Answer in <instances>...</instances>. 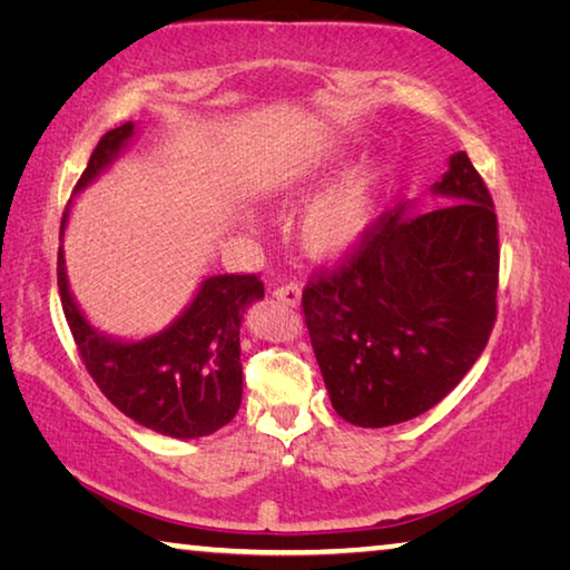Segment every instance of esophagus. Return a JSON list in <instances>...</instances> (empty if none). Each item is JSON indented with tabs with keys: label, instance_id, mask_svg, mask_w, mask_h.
Listing matches in <instances>:
<instances>
[{
	"label": "esophagus",
	"instance_id": "esophagus-1",
	"mask_svg": "<svg viewBox=\"0 0 570 570\" xmlns=\"http://www.w3.org/2000/svg\"><path fill=\"white\" fill-rule=\"evenodd\" d=\"M275 301L291 305V308H297L301 305V297H303V291L297 285H283V287H275Z\"/></svg>",
	"mask_w": 570,
	"mask_h": 570
}]
</instances>
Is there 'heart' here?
<instances>
[{
    "label": "heart",
    "instance_id": "obj_1",
    "mask_svg": "<svg viewBox=\"0 0 570 570\" xmlns=\"http://www.w3.org/2000/svg\"><path fill=\"white\" fill-rule=\"evenodd\" d=\"M336 147L318 142L303 153L285 157L267 173H262L259 188L267 194H283L297 183L334 160ZM384 188V160L376 153H362L344 165L334 178L305 200L293 222V239L297 249L313 262H338L370 236L380 212ZM236 226L244 232L255 229V218L247 212L236 214Z\"/></svg>",
    "mask_w": 570,
    "mask_h": 570
}]
</instances>
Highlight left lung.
Segmentation results:
<instances>
[{"instance_id":"1","label":"left lung","mask_w":570,"mask_h":570,"mask_svg":"<svg viewBox=\"0 0 570 570\" xmlns=\"http://www.w3.org/2000/svg\"><path fill=\"white\" fill-rule=\"evenodd\" d=\"M449 204L382 214L336 275L303 293L331 405L358 428L423 415L484 352L497 315L492 196L466 153L431 186Z\"/></svg>"}]
</instances>
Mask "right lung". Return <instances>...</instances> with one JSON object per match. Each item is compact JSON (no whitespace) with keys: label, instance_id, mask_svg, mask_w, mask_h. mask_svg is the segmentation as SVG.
<instances>
[{"label":"right lung","instance_id":"1","mask_svg":"<svg viewBox=\"0 0 570 570\" xmlns=\"http://www.w3.org/2000/svg\"><path fill=\"white\" fill-rule=\"evenodd\" d=\"M135 135V121L109 129L73 196L99 180ZM71 208L73 200H68L60 222L58 291L78 352L99 390L127 417L160 435L190 441L232 423L242 405L239 328L249 305L265 297V285L255 275H208L163 331L142 338L111 336L86 318L68 283L63 236Z\"/></svg>","mask_w":570,"mask_h":570}]
</instances>
